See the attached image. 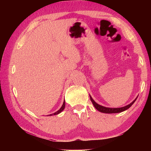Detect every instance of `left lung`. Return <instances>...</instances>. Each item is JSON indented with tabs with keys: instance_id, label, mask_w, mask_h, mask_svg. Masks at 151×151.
Masks as SVG:
<instances>
[{
	"instance_id": "obj_1",
	"label": "left lung",
	"mask_w": 151,
	"mask_h": 151,
	"mask_svg": "<svg viewBox=\"0 0 151 151\" xmlns=\"http://www.w3.org/2000/svg\"><path fill=\"white\" fill-rule=\"evenodd\" d=\"M90 99H91V101L92 103H93L94 106L95 107L96 110H98L99 111H100L101 112H104V113H118V112H121L122 111H124L127 110L128 109H129L130 107H131L133 103L135 102V101L137 100V97L136 99H134V100L132 102L131 104H128V105L123 106V107H121V108H108V107H104L103 106H101V105H99V104H97L95 101H94L93 98L90 96Z\"/></svg>"
}]
</instances>
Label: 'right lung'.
I'll list each match as a JSON object with an SVG mask.
<instances>
[{"mask_svg": "<svg viewBox=\"0 0 151 151\" xmlns=\"http://www.w3.org/2000/svg\"><path fill=\"white\" fill-rule=\"evenodd\" d=\"M65 102L64 101V103H63V106H61V108L58 110V111H57L56 112H55V113H53V114H50V116H52V115H56V114H59L60 112H62L63 110H64V109H65Z\"/></svg>", "mask_w": 151, "mask_h": 151, "instance_id": "obj_1", "label": "right lung"}]
</instances>
